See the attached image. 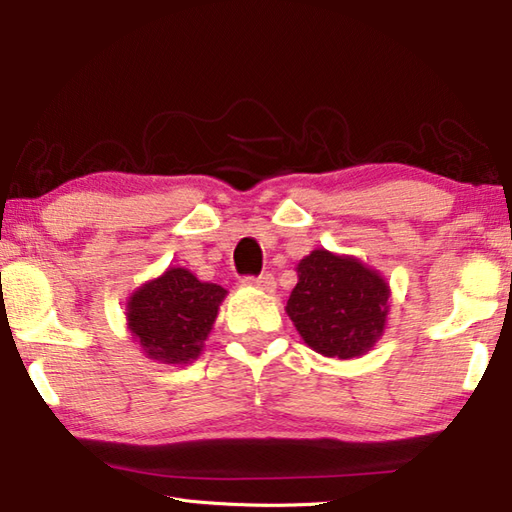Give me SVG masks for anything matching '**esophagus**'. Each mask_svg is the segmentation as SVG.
I'll list each match as a JSON object with an SVG mask.
<instances>
[{"mask_svg":"<svg viewBox=\"0 0 512 512\" xmlns=\"http://www.w3.org/2000/svg\"><path fill=\"white\" fill-rule=\"evenodd\" d=\"M246 284H250V287L262 289V291H273L275 289V277L271 273H264L259 277H246Z\"/></svg>","mask_w":512,"mask_h":512,"instance_id":"obj_1","label":"esophagus"}]
</instances>
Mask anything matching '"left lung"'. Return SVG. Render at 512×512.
<instances>
[{
  "label": "left lung",
  "instance_id": "8db88e82",
  "mask_svg": "<svg viewBox=\"0 0 512 512\" xmlns=\"http://www.w3.org/2000/svg\"><path fill=\"white\" fill-rule=\"evenodd\" d=\"M287 314L311 350L334 359L363 357L384 336L391 287L352 255L311 250L298 266Z\"/></svg>",
  "mask_w": 512,
  "mask_h": 512
}]
</instances>
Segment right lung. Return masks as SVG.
I'll use <instances>...</instances> for the list:
<instances>
[{"label": "right lung", "instance_id": "add662e5", "mask_svg": "<svg viewBox=\"0 0 512 512\" xmlns=\"http://www.w3.org/2000/svg\"><path fill=\"white\" fill-rule=\"evenodd\" d=\"M225 296L228 291L219 284L201 282L183 266H169L131 293L128 332L149 359L185 366L201 357Z\"/></svg>", "mask_w": 512, "mask_h": 512}]
</instances>
